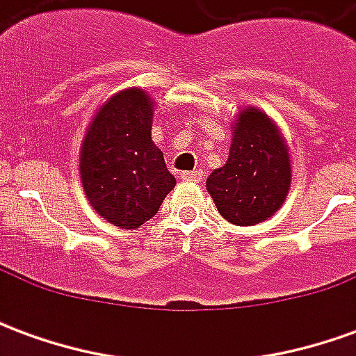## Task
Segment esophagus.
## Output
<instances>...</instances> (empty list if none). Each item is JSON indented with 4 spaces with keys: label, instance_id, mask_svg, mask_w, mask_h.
Wrapping results in <instances>:
<instances>
[{
    "label": "esophagus",
    "instance_id": "esophagus-1",
    "mask_svg": "<svg viewBox=\"0 0 356 356\" xmlns=\"http://www.w3.org/2000/svg\"><path fill=\"white\" fill-rule=\"evenodd\" d=\"M181 179H183V181H194V183H200L202 179H204V171L202 170L183 171V173H181Z\"/></svg>",
    "mask_w": 356,
    "mask_h": 356
}]
</instances>
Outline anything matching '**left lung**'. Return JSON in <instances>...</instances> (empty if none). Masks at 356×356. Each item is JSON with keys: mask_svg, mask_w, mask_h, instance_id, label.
I'll return each mask as SVG.
<instances>
[{"mask_svg": "<svg viewBox=\"0 0 356 356\" xmlns=\"http://www.w3.org/2000/svg\"><path fill=\"white\" fill-rule=\"evenodd\" d=\"M231 131L227 163L211 171L206 188L229 223L252 227L275 216L290 193V147L278 124L257 106H242Z\"/></svg>", "mask_w": 356, "mask_h": 356, "instance_id": "1", "label": "left lung"}]
</instances>
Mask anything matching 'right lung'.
<instances>
[{
	"label": "right lung",
	"instance_id": "obj_1",
	"mask_svg": "<svg viewBox=\"0 0 356 356\" xmlns=\"http://www.w3.org/2000/svg\"><path fill=\"white\" fill-rule=\"evenodd\" d=\"M156 102L140 88L118 91L97 108L80 148V179L99 216L139 229L177 185L152 140Z\"/></svg>",
	"mask_w": 356,
	"mask_h": 356
}]
</instances>
